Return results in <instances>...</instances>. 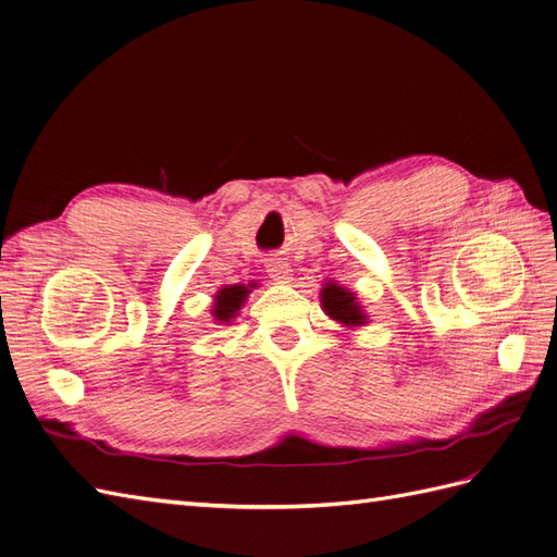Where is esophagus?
Wrapping results in <instances>:
<instances>
[{"label":"esophagus","instance_id":"esophagus-1","mask_svg":"<svg viewBox=\"0 0 557 557\" xmlns=\"http://www.w3.org/2000/svg\"><path fill=\"white\" fill-rule=\"evenodd\" d=\"M267 272L276 283H290V278H293L290 264H285L281 260H267Z\"/></svg>","mask_w":557,"mask_h":557}]
</instances>
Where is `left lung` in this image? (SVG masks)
Instances as JSON below:
<instances>
[{
  "instance_id": "obj_1",
  "label": "left lung",
  "mask_w": 557,
  "mask_h": 557,
  "mask_svg": "<svg viewBox=\"0 0 557 557\" xmlns=\"http://www.w3.org/2000/svg\"><path fill=\"white\" fill-rule=\"evenodd\" d=\"M321 302H323V309L327 311L330 319H335L339 323L360 325L366 321L363 311H360V307L356 305V297L344 288H339L337 283L325 285L323 293H321Z\"/></svg>"
}]
</instances>
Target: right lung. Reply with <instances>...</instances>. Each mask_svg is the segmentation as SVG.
Masks as SVG:
<instances>
[{"label":"right lung","instance_id":"add662e5","mask_svg":"<svg viewBox=\"0 0 557 557\" xmlns=\"http://www.w3.org/2000/svg\"><path fill=\"white\" fill-rule=\"evenodd\" d=\"M255 283H250L252 288ZM250 290L246 288V285H230V288H222L215 297V307H213V315L215 321H230L236 315V311L242 309V302L246 299Z\"/></svg>","mask_w":557,"mask_h":557}]
</instances>
